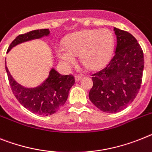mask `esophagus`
Listing matches in <instances>:
<instances>
[{
	"mask_svg": "<svg viewBox=\"0 0 152 152\" xmlns=\"http://www.w3.org/2000/svg\"><path fill=\"white\" fill-rule=\"evenodd\" d=\"M82 78H83L82 75H76V76H75V80H76V82H79V81H80Z\"/></svg>",
	"mask_w": 152,
	"mask_h": 152,
	"instance_id": "obj_1",
	"label": "esophagus"
}]
</instances>
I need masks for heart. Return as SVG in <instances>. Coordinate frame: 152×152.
Here are the masks:
<instances>
[{
  "mask_svg": "<svg viewBox=\"0 0 152 152\" xmlns=\"http://www.w3.org/2000/svg\"><path fill=\"white\" fill-rule=\"evenodd\" d=\"M115 40L108 29L83 30L69 35L63 47L56 48V54L66 65L74 64L75 56H80V62L89 69L104 67L111 58Z\"/></svg>",
  "mask_w": 152,
  "mask_h": 152,
  "instance_id": "obj_1",
  "label": "heart"
}]
</instances>
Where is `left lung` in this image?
<instances>
[{"mask_svg": "<svg viewBox=\"0 0 152 152\" xmlns=\"http://www.w3.org/2000/svg\"><path fill=\"white\" fill-rule=\"evenodd\" d=\"M117 35L114 55L107 66L91 75L90 101L100 110L117 113L132 103L141 88L144 54L141 45L126 31L113 28Z\"/></svg>", "mask_w": 152, "mask_h": 152, "instance_id": "left-lung-1", "label": "left lung"}]
</instances>
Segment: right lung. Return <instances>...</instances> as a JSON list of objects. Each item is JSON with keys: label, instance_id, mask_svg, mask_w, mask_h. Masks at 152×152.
Masks as SVG:
<instances>
[{"label": "right lung", "instance_id": "obj_1", "mask_svg": "<svg viewBox=\"0 0 152 152\" xmlns=\"http://www.w3.org/2000/svg\"><path fill=\"white\" fill-rule=\"evenodd\" d=\"M49 34L48 29L34 30L19 35L9 45L7 52L19 43L39 39ZM9 84L12 93L25 108L39 115H52L62 107L68 98L70 88L75 83L72 75L63 76L52 69L49 76L42 85L36 88H24L15 82L5 66Z\"/></svg>", "mask_w": 152, "mask_h": 152}]
</instances>
